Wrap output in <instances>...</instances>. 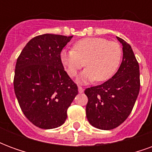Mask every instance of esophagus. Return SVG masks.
<instances>
[{"label":"esophagus","mask_w":152,"mask_h":152,"mask_svg":"<svg viewBox=\"0 0 152 152\" xmlns=\"http://www.w3.org/2000/svg\"><path fill=\"white\" fill-rule=\"evenodd\" d=\"M78 91H79V93H83L84 92V89H83V87H81V86H78Z\"/></svg>","instance_id":"obj_1"}]
</instances>
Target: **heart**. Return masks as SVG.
Returning <instances> with one entry per match:
<instances>
[{
	"label": "heart",
	"instance_id": "1",
	"mask_svg": "<svg viewBox=\"0 0 152 152\" xmlns=\"http://www.w3.org/2000/svg\"><path fill=\"white\" fill-rule=\"evenodd\" d=\"M121 46L105 38L88 37L76 41L73 50H63L60 61L71 77L76 76L84 65L80 78L84 81L102 82L110 79L121 64Z\"/></svg>",
	"mask_w": 152,
	"mask_h": 152
}]
</instances>
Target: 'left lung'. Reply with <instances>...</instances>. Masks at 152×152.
<instances>
[{"mask_svg": "<svg viewBox=\"0 0 152 152\" xmlns=\"http://www.w3.org/2000/svg\"><path fill=\"white\" fill-rule=\"evenodd\" d=\"M123 45V60L117 72L102 85L87 88L86 117L94 127L110 130L118 127L130 115L140 89L139 65L129 44Z\"/></svg>", "mask_w": 152, "mask_h": 152, "instance_id": "left-lung-1", "label": "left lung"}]
</instances>
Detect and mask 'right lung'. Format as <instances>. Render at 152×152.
Returning <instances> with one entry per match:
<instances>
[{
  "mask_svg": "<svg viewBox=\"0 0 152 152\" xmlns=\"http://www.w3.org/2000/svg\"><path fill=\"white\" fill-rule=\"evenodd\" d=\"M72 36L43 34L29 40L15 66L14 88L28 120L45 129L62 125L78 94L76 84L60 61V53Z\"/></svg>",
  "mask_w": 152,
  "mask_h": 152,
  "instance_id": "1",
  "label": "right lung"
}]
</instances>
